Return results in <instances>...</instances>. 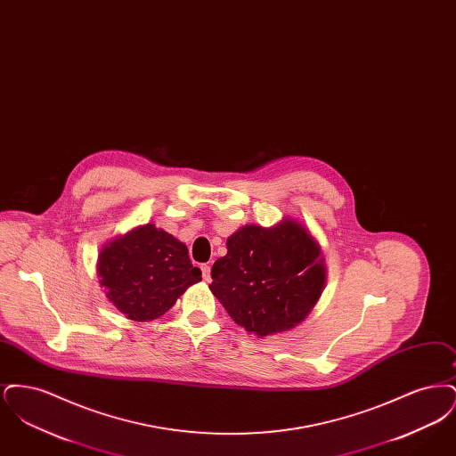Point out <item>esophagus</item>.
I'll return each mask as SVG.
<instances>
[{
	"label": "esophagus",
	"instance_id": "esophagus-1",
	"mask_svg": "<svg viewBox=\"0 0 456 456\" xmlns=\"http://www.w3.org/2000/svg\"><path fill=\"white\" fill-rule=\"evenodd\" d=\"M201 277L205 282H210V265H201Z\"/></svg>",
	"mask_w": 456,
	"mask_h": 456
}]
</instances>
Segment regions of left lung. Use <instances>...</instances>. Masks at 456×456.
Segmentation results:
<instances>
[{"instance_id":"left-lung-1","label":"left lung","mask_w":456,"mask_h":456,"mask_svg":"<svg viewBox=\"0 0 456 456\" xmlns=\"http://www.w3.org/2000/svg\"><path fill=\"white\" fill-rule=\"evenodd\" d=\"M325 265L303 225H244L212 266L210 290L229 316L258 337L301 323L322 296Z\"/></svg>"}]
</instances>
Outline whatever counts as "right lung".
<instances>
[{
  "mask_svg": "<svg viewBox=\"0 0 456 456\" xmlns=\"http://www.w3.org/2000/svg\"><path fill=\"white\" fill-rule=\"evenodd\" d=\"M99 277L108 297L133 322H151L173 307L201 272L188 248L152 224L114 239L99 255Z\"/></svg>",
  "mask_w": 456,
  "mask_h": 456,
  "instance_id": "right-lung-1",
  "label": "right lung"
}]
</instances>
